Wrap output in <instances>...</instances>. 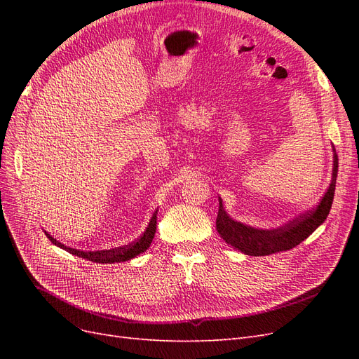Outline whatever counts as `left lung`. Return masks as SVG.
Here are the masks:
<instances>
[{"instance_id": "8db88e82", "label": "left lung", "mask_w": 359, "mask_h": 359, "mask_svg": "<svg viewBox=\"0 0 359 359\" xmlns=\"http://www.w3.org/2000/svg\"><path fill=\"white\" fill-rule=\"evenodd\" d=\"M337 172H339V157L334 149L332 180L319 205L313 211L299 215L298 219L278 229H255L252 226L233 220L224 211L222 199L219 198V214L215 220L217 232L227 244L248 256H268L297 247L327 220L334 201Z\"/></svg>"}]
</instances>
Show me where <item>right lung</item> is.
Returning a JSON list of instances; mask_svg holds the SVG:
<instances>
[{
    "mask_svg": "<svg viewBox=\"0 0 359 359\" xmlns=\"http://www.w3.org/2000/svg\"><path fill=\"white\" fill-rule=\"evenodd\" d=\"M157 211L158 210H156L153 217H151L149 224L145 229V232L140 235L135 243L124 245V247H116V248H112V250H99V252H82V250L72 248V247L61 244L60 241L55 240V238H52L48 232H45V233H46V236L49 238L52 244H55L57 247L66 250V252H69L74 256H79V257H83L86 260H91V262H95V264L126 262V260H130V259L136 257L137 255L144 253L145 250L151 245V243H153V238L156 235V227H157Z\"/></svg>",
    "mask_w": 359,
    "mask_h": 359,
    "instance_id": "obj_1",
    "label": "right lung"
}]
</instances>
